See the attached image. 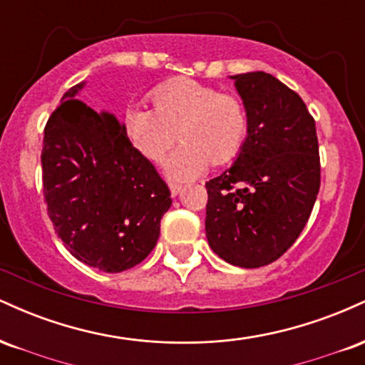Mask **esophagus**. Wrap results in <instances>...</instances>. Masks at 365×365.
<instances>
[{
	"instance_id": "1",
	"label": "esophagus",
	"mask_w": 365,
	"mask_h": 365,
	"mask_svg": "<svg viewBox=\"0 0 365 365\" xmlns=\"http://www.w3.org/2000/svg\"><path fill=\"white\" fill-rule=\"evenodd\" d=\"M170 192L171 195H178L180 192H182V185H178V183H170Z\"/></svg>"
}]
</instances>
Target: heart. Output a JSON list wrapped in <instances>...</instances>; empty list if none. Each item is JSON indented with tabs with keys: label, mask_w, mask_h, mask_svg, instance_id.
Returning a JSON list of instances; mask_svg holds the SVG:
<instances>
[{
	"label": "heart",
	"mask_w": 365,
	"mask_h": 365,
	"mask_svg": "<svg viewBox=\"0 0 365 365\" xmlns=\"http://www.w3.org/2000/svg\"><path fill=\"white\" fill-rule=\"evenodd\" d=\"M154 110L132 106L125 115L130 142L142 156L159 163L182 137L166 165L175 180L197 177L209 161L220 166L233 161L249 135V113L238 96L190 78H177L150 94Z\"/></svg>",
	"instance_id": "obj_1"
}]
</instances>
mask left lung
Returning a JSON list of instances; mask_svg holds the SVG:
<instances>
[{
    "mask_svg": "<svg viewBox=\"0 0 365 365\" xmlns=\"http://www.w3.org/2000/svg\"><path fill=\"white\" fill-rule=\"evenodd\" d=\"M249 113L240 154L209 180L206 237L238 267H261L302 233L321 185L316 121L297 92L264 72L233 75Z\"/></svg>",
    "mask_w": 365,
    "mask_h": 365,
    "instance_id": "1",
    "label": "left lung"
}]
</instances>
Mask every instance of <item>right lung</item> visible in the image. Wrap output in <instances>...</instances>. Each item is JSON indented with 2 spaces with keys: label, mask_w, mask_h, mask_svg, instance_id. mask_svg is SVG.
<instances>
[{
  "label": "right lung",
  "mask_w": 365,
  "mask_h": 365,
  "mask_svg": "<svg viewBox=\"0 0 365 365\" xmlns=\"http://www.w3.org/2000/svg\"><path fill=\"white\" fill-rule=\"evenodd\" d=\"M63 96L44 128L43 190L49 220L75 259L104 273L144 261L156 245L170 188L132 145L125 125Z\"/></svg>",
  "instance_id": "obj_1"
}]
</instances>
